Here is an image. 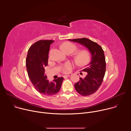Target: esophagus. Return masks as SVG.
Returning a JSON list of instances; mask_svg holds the SVG:
<instances>
[{
  "mask_svg": "<svg viewBox=\"0 0 131 131\" xmlns=\"http://www.w3.org/2000/svg\"><path fill=\"white\" fill-rule=\"evenodd\" d=\"M69 76H70V75H69V74H67V75H64V78H67L68 77H69Z\"/></svg>",
  "mask_w": 131,
  "mask_h": 131,
  "instance_id": "obj_1",
  "label": "esophagus"
}]
</instances>
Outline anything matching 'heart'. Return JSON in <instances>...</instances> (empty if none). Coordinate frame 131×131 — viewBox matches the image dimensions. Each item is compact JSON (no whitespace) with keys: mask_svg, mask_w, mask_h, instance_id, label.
I'll list each match as a JSON object with an SVG mask.
<instances>
[{"mask_svg":"<svg viewBox=\"0 0 131 131\" xmlns=\"http://www.w3.org/2000/svg\"><path fill=\"white\" fill-rule=\"evenodd\" d=\"M63 49L66 53L68 52H73L76 49V46L74 44L66 42L64 43L62 46ZM90 59V54L89 53L85 50H82L78 52L75 55V60L79 64H84L86 63ZM73 65L71 63L68 62L64 64L61 67V69L62 71L64 73H68L70 71L72 68Z\"/></svg>","mask_w":131,"mask_h":131,"instance_id":"obj_1","label":"heart"}]
</instances>
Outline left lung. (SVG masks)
Instances as JSON below:
<instances>
[{"label": "left lung", "instance_id": "left-lung-1", "mask_svg": "<svg viewBox=\"0 0 131 131\" xmlns=\"http://www.w3.org/2000/svg\"><path fill=\"white\" fill-rule=\"evenodd\" d=\"M86 47L92 55L91 62L81 71L87 72L84 78L74 84L77 92L82 96H89L94 93L101 85L106 71V61L104 50L97 43L88 38L69 39Z\"/></svg>", "mask_w": 131, "mask_h": 131}]
</instances>
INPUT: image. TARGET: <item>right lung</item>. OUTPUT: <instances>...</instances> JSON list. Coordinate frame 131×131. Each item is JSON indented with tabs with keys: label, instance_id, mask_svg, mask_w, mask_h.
<instances>
[{
	"label": "right lung",
	"instance_id": "obj_1",
	"mask_svg": "<svg viewBox=\"0 0 131 131\" xmlns=\"http://www.w3.org/2000/svg\"><path fill=\"white\" fill-rule=\"evenodd\" d=\"M51 40H41L29 48L26 60L28 77L35 88L41 94L52 96L58 93L62 86L63 77L50 82L45 74V67L48 65V54Z\"/></svg>",
	"mask_w": 131,
	"mask_h": 131
}]
</instances>
